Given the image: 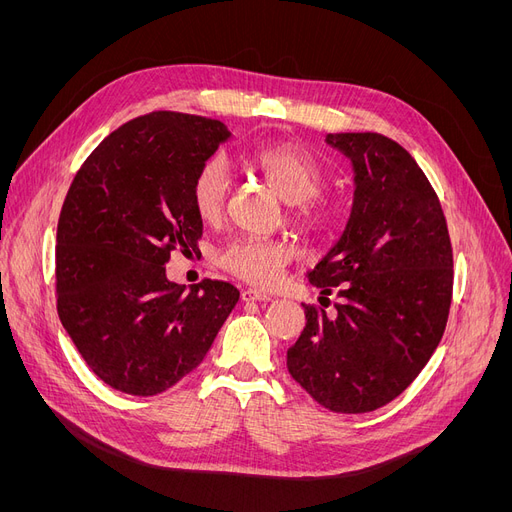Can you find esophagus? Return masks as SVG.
Here are the masks:
<instances>
[{
  "label": "esophagus",
  "mask_w": 512,
  "mask_h": 512,
  "mask_svg": "<svg viewBox=\"0 0 512 512\" xmlns=\"http://www.w3.org/2000/svg\"><path fill=\"white\" fill-rule=\"evenodd\" d=\"M240 299L245 301V303H270V301H272L270 294H265V292H261V290H253V288L242 290Z\"/></svg>",
  "instance_id": "1"
}]
</instances>
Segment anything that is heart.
<instances>
[{
  "label": "heart",
  "mask_w": 512,
  "mask_h": 512,
  "mask_svg": "<svg viewBox=\"0 0 512 512\" xmlns=\"http://www.w3.org/2000/svg\"><path fill=\"white\" fill-rule=\"evenodd\" d=\"M251 164L267 186L288 205L292 220L309 232L324 230L332 224L334 205L317 199L326 176L317 161L305 151L290 145L259 149ZM228 170L220 157H209L197 170L191 184V201L203 222H218L228 199ZM292 257L286 240L234 238L220 253V265L232 276L257 286H272L280 280L284 265Z\"/></svg>",
  "instance_id": "heart-1"
}]
</instances>
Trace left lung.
Returning a JSON list of instances; mask_svg holds the SVG:
<instances>
[{"instance_id":"left-lung-1","label":"left lung","mask_w":512,"mask_h":512,"mask_svg":"<svg viewBox=\"0 0 512 512\" xmlns=\"http://www.w3.org/2000/svg\"><path fill=\"white\" fill-rule=\"evenodd\" d=\"M353 166L344 232L307 278L342 303L307 326L286 365L321 407L369 413L388 405L438 348L452 299V247L438 195L407 149L378 132L328 134Z\"/></svg>"}]
</instances>
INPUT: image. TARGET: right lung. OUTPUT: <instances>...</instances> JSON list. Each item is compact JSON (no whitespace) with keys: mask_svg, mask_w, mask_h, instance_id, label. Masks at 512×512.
<instances>
[{"mask_svg":"<svg viewBox=\"0 0 512 512\" xmlns=\"http://www.w3.org/2000/svg\"><path fill=\"white\" fill-rule=\"evenodd\" d=\"M232 137L201 116L153 112L105 137L66 195L56 247L58 313L99 380L153 396L201 365L240 292L220 280L186 290L170 253L197 251V170Z\"/></svg>","mask_w":512,"mask_h":512,"instance_id":"add662e5","label":"right lung"}]
</instances>
